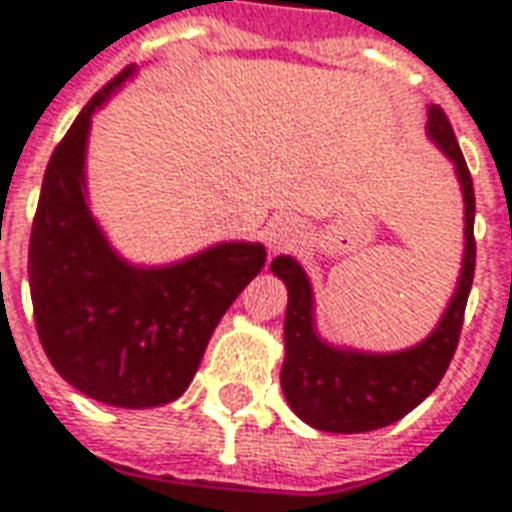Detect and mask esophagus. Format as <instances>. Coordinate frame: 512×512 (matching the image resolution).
<instances>
[{"label":"esophagus","instance_id":"1","mask_svg":"<svg viewBox=\"0 0 512 512\" xmlns=\"http://www.w3.org/2000/svg\"><path fill=\"white\" fill-rule=\"evenodd\" d=\"M300 236H303V228L297 225V220H292V217H276L265 228V247H268V252H284V249L297 247Z\"/></svg>","mask_w":512,"mask_h":512}]
</instances>
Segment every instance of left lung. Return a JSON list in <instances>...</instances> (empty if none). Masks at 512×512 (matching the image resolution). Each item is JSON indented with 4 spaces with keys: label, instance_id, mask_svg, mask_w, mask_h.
<instances>
[{
    "label": "left lung",
    "instance_id": "obj_1",
    "mask_svg": "<svg viewBox=\"0 0 512 512\" xmlns=\"http://www.w3.org/2000/svg\"><path fill=\"white\" fill-rule=\"evenodd\" d=\"M425 130L454 164V175L460 180L465 201V252L460 279L444 316L425 340L393 353H369L332 345L316 329L311 279L303 265L289 255H279L271 263V271L287 284L289 295L284 316L287 353L281 366V388L292 412L316 430L366 433L401 420L436 390L460 342L462 316L476 271V193L452 124L438 106H428Z\"/></svg>",
    "mask_w": 512,
    "mask_h": 512
}]
</instances>
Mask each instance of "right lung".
Wrapping results in <instances>:
<instances>
[{
	"mask_svg": "<svg viewBox=\"0 0 512 512\" xmlns=\"http://www.w3.org/2000/svg\"><path fill=\"white\" fill-rule=\"evenodd\" d=\"M138 66L76 116L44 170L28 244L36 332L55 372L119 409L183 396L223 313L265 265L257 241H220L170 265L124 260L87 204L92 116Z\"/></svg>",
	"mask_w": 512,
	"mask_h": 512,
	"instance_id": "1",
	"label": "right lung"
}]
</instances>
